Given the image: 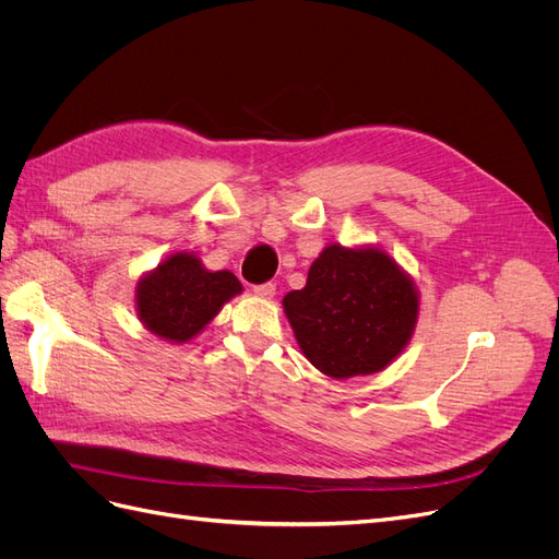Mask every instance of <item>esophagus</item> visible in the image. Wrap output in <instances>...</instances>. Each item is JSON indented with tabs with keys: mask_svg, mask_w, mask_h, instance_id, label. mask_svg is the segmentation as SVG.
Masks as SVG:
<instances>
[{
	"mask_svg": "<svg viewBox=\"0 0 559 559\" xmlns=\"http://www.w3.org/2000/svg\"><path fill=\"white\" fill-rule=\"evenodd\" d=\"M253 294L261 296V298H273L275 296V284L273 282L257 284V286H253Z\"/></svg>",
	"mask_w": 559,
	"mask_h": 559,
	"instance_id": "1",
	"label": "esophagus"
}]
</instances>
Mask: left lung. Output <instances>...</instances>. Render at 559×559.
<instances>
[{"mask_svg":"<svg viewBox=\"0 0 559 559\" xmlns=\"http://www.w3.org/2000/svg\"><path fill=\"white\" fill-rule=\"evenodd\" d=\"M308 361L345 380L392 364L411 343L419 296L413 280L378 247L329 245L302 289L282 300Z\"/></svg>","mask_w":559,"mask_h":559,"instance_id":"8db88e82","label":"left lung"}]
</instances>
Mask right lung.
Instances as JSON below:
<instances>
[{"instance_id": "right-lung-1", "label": "right lung", "mask_w": 559, "mask_h": 559, "mask_svg": "<svg viewBox=\"0 0 559 559\" xmlns=\"http://www.w3.org/2000/svg\"><path fill=\"white\" fill-rule=\"evenodd\" d=\"M240 292V280L228 270L210 273L195 253L177 251L140 280L134 306L151 333L170 343H186Z\"/></svg>"}]
</instances>
